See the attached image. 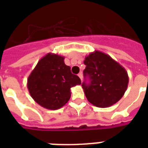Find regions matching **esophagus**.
I'll return each instance as SVG.
<instances>
[{
  "mask_svg": "<svg viewBox=\"0 0 148 148\" xmlns=\"http://www.w3.org/2000/svg\"><path fill=\"white\" fill-rule=\"evenodd\" d=\"M78 77H80V79H81V81H82V78H83V74H82L81 72H80V73L78 74Z\"/></svg>",
  "mask_w": 148,
  "mask_h": 148,
  "instance_id": "obj_1",
  "label": "esophagus"
}]
</instances>
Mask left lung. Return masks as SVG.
Segmentation results:
<instances>
[{"instance_id": "8db88e82", "label": "left lung", "mask_w": 148, "mask_h": 148, "mask_svg": "<svg viewBox=\"0 0 148 148\" xmlns=\"http://www.w3.org/2000/svg\"><path fill=\"white\" fill-rule=\"evenodd\" d=\"M84 76L90 83H82L85 96L93 105L108 108L124 96L128 85L127 72L108 54L95 51L85 58Z\"/></svg>"}]
</instances>
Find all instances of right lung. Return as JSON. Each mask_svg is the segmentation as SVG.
Returning a JSON list of instances; mask_svg holds the SVG:
<instances>
[{
  "label": "right lung",
  "mask_w": 148,
  "mask_h": 148,
  "mask_svg": "<svg viewBox=\"0 0 148 148\" xmlns=\"http://www.w3.org/2000/svg\"><path fill=\"white\" fill-rule=\"evenodd\" d=\"M64 60L63 56L47 53L38 61L27 78L32 98L49 110H58L65 105L71 97V88L81 84Z\"/></svg>",
  "instance_id": "obj_1"
}]
</instances>
